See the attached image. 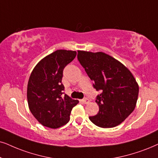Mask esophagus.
I'll return each mask as SVG.
<instances>
[{"instance_id": "esophagus-1", "label": "esophagus", "mask_w": 158, "mask_h": 158, "mask_svg": "<svg viewBox=\"0 0 158 158\" xmlns=\"http://www.w3.org/2000/svg\"><path fill=\"white\" fill-rule=\"evenodd\" d=\"M81 102L87 104V103H88L89 102V99H87V98H84L82 100H81Z\"/></svg>"}]
</instances>
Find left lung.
<instances>
[{
  "label": "left lung",
  "instance_id": "left-lung-1",
  "mask_svg": "<svg viewBox=\"0 0 158 158\" xmlns=\"http://www.w3.org/2000/svg\"><path fill=\"white\" fill-rule=\"evenodd\" d=\"M77 58L94 82V88L101 91L95 100L98 113L89 119L103 128L117 126L136 105L139 85L134 77L123 63L102 52L79 50Z\"/></svg>",
  "mask_w": 158,
  "mask_h": 158
}]
</instances>
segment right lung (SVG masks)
Returning a JSON list of instances; mask_svg holds the SVG:
<instances>
[{
    "label": "right lung",
    "mask_w": 158,
    "mask_h": 158,
    "mask_svg": "<svg viewBox=\"0 0 158 158\" xmlns=\"http://www.w3.org/2000/svg\"><path fill=\"white\" fill-rule=\"evenodd\" d=\"M77 52L59 49L46 56L35 65L27 83V98L30 111L44 126L57 128L69 123L73 107L79 103L67 95L62 97L64 68Z\"/></svg>",
    "instance_id": "obj_1"
}]
</instances>
